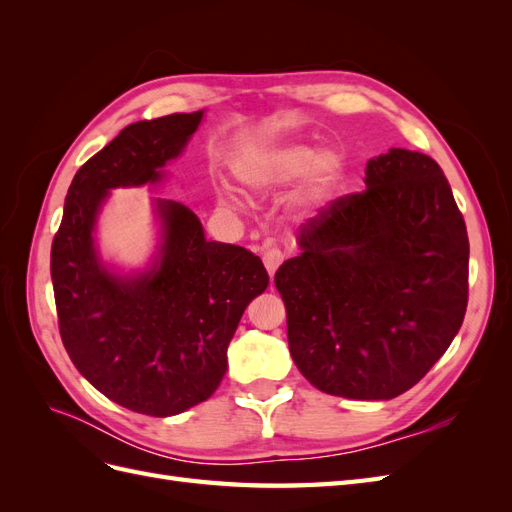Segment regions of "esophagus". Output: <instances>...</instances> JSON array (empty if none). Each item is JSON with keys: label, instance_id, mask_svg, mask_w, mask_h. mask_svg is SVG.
I'll list each match as a JSON object with an SVG mask.
<instances>
[{"label": "esophagus", "instance_id": "1", "mask_svg": "<svg viewBox=\"0 0 512 512\" xmlns=\"http://www.w3.org/2000/svg\"><path fill=\"white\" fill-rule=\"evenodd\" d=\"M262 262H265V267H267L269 275L273 277V273L277 271V267H280L282 262H284V252L280 250V247H271V250H267L265 256H262Z\"/></svg>", "mask_w": 512, "mask_h": 512}]
</instances>
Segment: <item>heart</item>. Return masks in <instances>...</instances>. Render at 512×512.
Masks as SVG:
<instances>
[{"label": "heart", "instance_id": "obj_1", "mask_svg": "<svg viewBox=\"0 0 512 512\" xmlns=\"http://www.w3.org/2000/svg\"><path fill=\"white\" fill-rule=\"evenodd\" d=\"M309 168H312L309 194L322 198L331 192L339 175H342V160L331 151L318 153V149L312 145H284L245 158L239 166V179L247 188H269V185H282L299 179ZM220 200L228 207L237 205L235 196L228 192H222Z\"/></svg>", "mask_w": 512, "mask_h": 512}]
</instances>
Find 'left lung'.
Segmentation results:
<instances>
[{"mask_svg": "<svg viewBox=\"0 0 512 512\" xmlns=\"http://www.w3.org/2000/svg\"><path fill=\"white\" fill-rule=\"evenodd\" d=\"M339 196L275 273L294 365L316 389L393 399L451 346L468 307L470 243L436 160L391 149Z\"/></svg>", "mask_w": 512, "mask_h": 512, "instance_id": "8db88e82", "label": "left lung"}]
</instances>
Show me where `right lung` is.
Segmentation results:
<instances>
[{"label": "right lung", "mask_w": 512, "mask_h": 512, "mask_svg": "<svg viewBox=\"0 0 512 512\" xmlns=\"http://www.w3.org/2000/svg\"><path fill=\"white\" fill-rule=\"evenodd\" d=\"M203 111L136 121L89 158L68 188L51 247L61 342L74 367L115 404L173 416L209 399L247 303L269 286L262 260L207 241L196 213L158 200L162 254L149 273L121 280L96 256L91 230L108 190L156 183L196 132Z\"/></svg>", "instance_id": "obj_1"}]
</instances>
